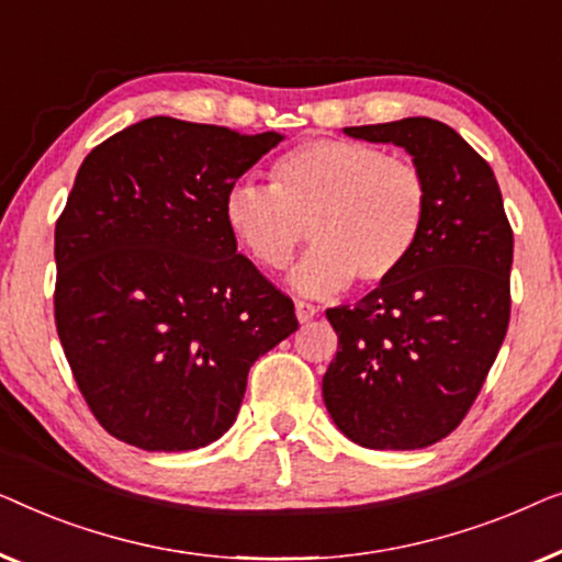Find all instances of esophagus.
Wrapping results in <instances>:
<instances>
[{
  "label": "esophagus",
  "instance_id": "obj_1",
  "mask_svg": "<svg viewBox=\"0 0 562 562\" xmlns=\"http://www.w3.org/2000/svg\"><path fill=\"white\" fill-rule=\"evenodd\" d=\"M315 313H318V307H315L313 303H305V300H295V315H297L300 323L313 321Z\"/></svg>",
  "mask_w": 562,
  "mask_h": 562
}]
</instances>
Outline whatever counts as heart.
I'll return each instance as SVG.
<instances>
[{
	"label": "heart",
	"mask_w": 562,
	"mask_h": 562,
	"mask_svg": "<svg viewBox=\"0 0 562 562\" xmlns=\"http://www.w3.org/2000/svg\"><path fill=\"white\" fill-rule=\"evenodd\" d=\"M270 180L236 183L224 199V218L265 270H284L311 236L315 247L290 274L303 295H334L351 280L361 288L392 280L428 218L423 170L363 142H305L272 162Z\"/></svg>",
	"instance_id": "1"
}]
</instances>
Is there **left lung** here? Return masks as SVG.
Masks as SVG:
<instances>
[{"mask_svg":"<svg viewBox=\"0 0 562 562\" xmlns=\"http://www.w3.org/2000/svg\"><path fill=\"white\" fill-rule=\"evenodd\" d=\"M344 132L413 155L428 218L392 280L326 311L338 351L323 402L363 448H428L461 425L507 336L515 236L494 170L448 124L407 116Z\"/></svg>","mask_w":562,"mask_h":562,"instance_id":"8db88e82","label":"left lung"}]
</instances>
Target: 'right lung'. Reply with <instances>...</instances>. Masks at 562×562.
<instances>
[{
	"label": "right lung",
	"instance_id": "obj_1",
	"mask_svg": "<svg viewBox=\"0 0 562 562\" xmlns=\"http://www.w3.org/2000/svg\"><path fill=\"white\" fill-rule=\"evenodd\" d=\"M278 132L149 116L93 147L55 224V326L109 436L195 450L232 428L295 305L236 255L224 199Z\"/></svg>",
	"mask_w": 562,
	"mask_h": 562
}]
</instances>
